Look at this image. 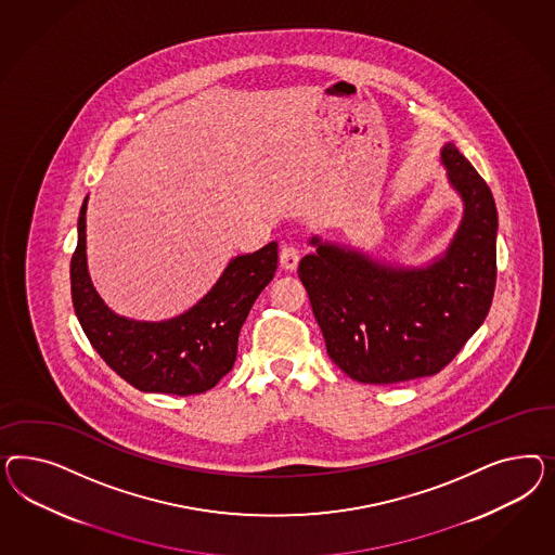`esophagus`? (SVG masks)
Here are the masks:
<instances>
[{"mask_svg":"<svg viewBox=\"0 0 555 555\" xmlns=\"http://www.w3.org/2000/svg\"><path fill=\"white\" fill-rule=\"evenodd\" d=\"M281 264H283L286 270L297 269V264H299V248L293 246V244H285V246L281 248Z\"/></svg>","mask_w":555,"mask_h":555,"instance_id":"obj_1","label":"esophagus"}]
</instances>
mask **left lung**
Returning <instances> with one entry per match:
<instances>
[{
  "label": "left lung",
  "mask_w": 555,
  "mask_h": 555,
  "mask_svg": "<svg viewBox=\"0 0 555 555\" xmlns=\"http://www.w3.org/2000/svg\"><path fill=\"white\" fill-rule=\"evenodd\" d=\"M441 160L466 211L452 246L427 269L380 267L320 244L297 274L330 358L350 378L395 385L446 369L487 320L496 285V207L454 144Z\"/></svg>",
  "instance_id": "left-lung-1"
}]
</instances>
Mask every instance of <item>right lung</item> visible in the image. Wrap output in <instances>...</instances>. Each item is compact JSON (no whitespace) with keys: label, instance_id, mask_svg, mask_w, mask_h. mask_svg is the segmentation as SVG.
I'll list each match as a JSON object with an SVG mask.
<instances>
[{"label":"right lung","instance_id":"add662e5","mask_svg":"<svg viewBox=\"0 0 555 555\" xmlns=\"http://www.w3.org/2000/svg\"><path fill=\"white\" fill-rule=\"evenodd\" d=\"M85 214L70 258V297L85 336L103 362L142 392L189 397L216 387L232 370L237 336L254 301L276 272L279 246L234 258L216 286L175 320L130 321L112 313L91 285L85 258Z\"/></svg>","mask_w":555,"mask_h":555}]
</instances>
